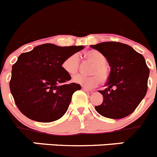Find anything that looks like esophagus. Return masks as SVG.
Instances as JSON below:
<instances>
[{
	"label": "esophagus",
	"mask_w": 157,
	"mask_h": 157,
	"mask_svg": "<svg viewBox=\"0 0 157 157\" xmlns=\"http://www.w3.org/2000/svg\"><path fill=\"white\" fill-rule=\"evenodd\" d=\"M83 90H84V91H85L87 94H92V93H93V90H89V89L86 88V87H83Z\"/></svg>",
	"instance_id": "1"
}]
</instances>
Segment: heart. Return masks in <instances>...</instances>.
Listing matches in <instances>:
<instances>
[{
	"label": "heart",
	"mask_w": 157,
	"mask_h": 157,
	"mask_svg": "<svg viewBox=\"0 0 157 157\" xmlns=\"http://www.w3.org/2000/svg\"><path fill=\"white\" fill-rule=\"evenodd\" d=\"M87 59L92 62L94 65L91 67L90 73V76H84L81 74L75 76L73 81L76 83L86 87L92 88L99 84L101 80L105 82L109 76V70L106 65V58L100 52L96 50L87 51L84 53ZM80 67V59L77 54H73L65 59L62 63V67L64 71L69 75H74L78 71Z\"/></svg>",
	"instance_id": "1"
}]
</instances>
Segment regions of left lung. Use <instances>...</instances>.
Returning a JSON list of instances; mask_svg holds the SVG:
<instances>
[{"mask_svg": "<svg viewBox=\"0 0 157 157\" xmlns=\"http://www.w3.org/2000/svg\"><path fill=\"white\" fill-rule=\"evenodd\" d=\"M90 47L107 59L111 72L105 86L99 90L103 103L95 106L102 116L113 119L125 118L134 112L147 92L149 69L142 54L131 46L117 42H105Z\"/></svg>", "mask_w": 157, "mask_h": 157, "instance_id": "1", "label": "left lung"}]
</instances>
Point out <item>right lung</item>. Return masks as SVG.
<instances>
[{"instance_id":"right-lung-1","label":"right lung","mask_w":157,"mask_h":157,"mask_svg":"<svg viewBox=\"0 0 157 157\" xmlns=\"http://www.w3.org/2000/svg\"><path fill=\"white\" fill-rule=\"evenodd\" d=\"M83 48L45 43L19 56L12 66L10 90L23 115L40 122H51L63 116L73 94L81 87L76 83L65 84L71 77L62 63Z\"/></svg>"}]
</instances>
